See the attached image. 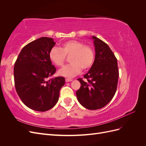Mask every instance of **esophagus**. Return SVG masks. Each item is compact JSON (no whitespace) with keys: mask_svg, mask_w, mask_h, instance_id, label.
Segmentation results:
<instances>
[{"mask_svg":"<svg viewBox=\"0 0 146 146\" xmlns=\"http://www.w3.org/2000/svg\"><path fill=\"white\" fill-rule=\"evenodd\" d=\"M71 81H72V79H71V78H66V82H71Z\"/></svg>","mask_w":146,"mask_h":146,"instance_id":"1","label":"esophagus"}]
</instances>
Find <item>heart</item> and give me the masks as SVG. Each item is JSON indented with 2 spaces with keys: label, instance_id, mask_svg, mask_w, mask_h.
Segmentation results:
<instances>
[{
  "label": "heart",
  "instance_id": "obj_1",
  "mask_svg": "<svg viewBox=\"0 0 146 146\" xmlns=\"http://www.w3.org/2000/svg\"><path fill=\"white\" fill-rule=\"evenodd\" d=\"M70 63L60 71L64 76L72 77L81 71L90 69L94 63L95 52L90 45L77 40L68 41L59 48L52 47L48 53V58L52 63L58 67H63L66 56H69Z\"/></svg>",
  "mask_w": 146,
  "mask_h": 146
}]
</instances>
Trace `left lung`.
I'll list each match as a JSON object with an SVG mask.
<instances>
[{
  "mask_svg": "<svg viewBox=\"0 0 146 146\" xmlns=\"http://www.w3.org/2000/svg\"><path fill=\"white\" fill-rule=\"evenodd\" d=\"M92 38L95 60L83 78L77 79L81 86L76 95L84 107L94 110L103 108L113 99L117 90L119 70L116 57L107 44L96 36Z\"/></svg>",
  "mask_w": 146,
  "mask_h": 146,
  "instance_id": "left-lung-1",
  "label": "left lung"
}]
</instances>
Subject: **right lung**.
Returning <instances> with one entry per match:
<instances>
[{
    "label": "right lung",
    "instance_id": "1",
    "mask_svg": "<svg viewBox=\"0 0 146 146\" xmlns=\"http://www.w3.org/2000/svg\"><path fill=\"white\" fill-rule=\"evenodd\" d=\"M55 44L52 38L42 37L25 46L14 66L15 85L23 102L32 110L46 111L58 100L63 77H52L56 68L48 58Z\"/></svg>",
    "mask_w": 146,
    "mask_h": 146
}]
</instances>
